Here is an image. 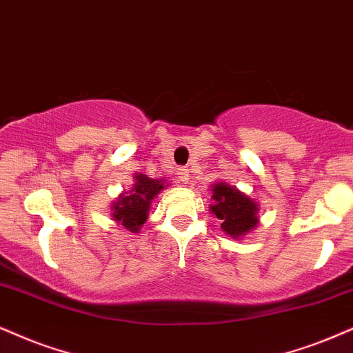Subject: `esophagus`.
<instances>
[{
	"label": "esophagus",
	"instance_id": "esophagus-1",
	"mask_svg": "<svg viewBox=\"0 0 353 353\" xmlns=\"http://www.w3.org/2000/svg\"><path fill=\"white\" fill-rule=\"evenodd\" d=\"M188 168H178L176 170V181L178 183H186L188 181Z\"/></svg>",
	"mask_w": 353,
	"mask_h": 353
}]
</instances>
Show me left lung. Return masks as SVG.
I'll use <instances>...</instances> for the list:
<instances>
[{
  "instance_id": "obj_1",
  "label": "left lung",
  "mask_w": 353,
  "mask_h": 353,
  "mask_svg": "<svg viewBox=\"0 0 353 353\" xmlns=\"http://www.w3.org/2000/svg\"><path fill=\"white\" fill-rule=\"evenodd\" d=\"M210 211L217 219L223 221L221 229L232 239H241L259 225V203L236 186L217 181L211 186Z\"/></svg>"
}]
</instances>
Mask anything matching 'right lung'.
Here are the masks:
<instances>
[{
  "instance_id": "1",
  "label": "right lung",
  "mask_w": 353,
  "mask_h": 353,
  "mask_svg": "<svg viewBox=\"0 0 353 353\" xmlns=\"http://www.w3.org/2000/svg\"><path fill=\"white\" fill-rule=\"evenodd\" d=\"M165 180H155L143 173L134 175V186L111 203V217L121 228L137 234L149 217L152 199L167 188Z\"/></svg>"
}]
</instances>
